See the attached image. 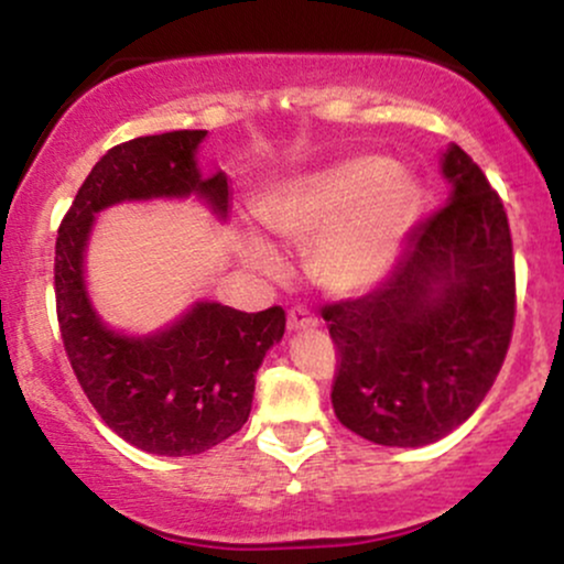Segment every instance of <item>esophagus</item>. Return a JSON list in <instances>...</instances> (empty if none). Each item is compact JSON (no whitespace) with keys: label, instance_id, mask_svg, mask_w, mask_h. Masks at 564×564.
<instances>
[{"label":"esophagus","instance_id":"esophagus-1","mask_svg":"<svg viewBox=\"0 0 564 564\" xmlns=\"http://www.w3.org/2000/svg\"><path fill=\"white\" fill-rule=\"evenodd\" d=\"M286 323H289V332H304V328L318 326V315L310 313V310L302 307V304H296V307L289 310Z\"/></svg>","mask_w":564,"mask_h":564}]
</instances>
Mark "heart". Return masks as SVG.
I'll list each match as a JSON object with an SVG mask.
<instances>
[{
  "mask_svg": "<svg viewBox=\"0 0 564 564\" xmlns=\"http://www.w3.org/2000/svg\"><path fill=\"white\" fill-rule=\"evenodd\" d=\"M419 191L384 159L358 156L323 166L283 185L262 219L275 236L310 243V275L332 294H360L390 275L416 217ZM262 273H278L275 251L249 246Z\"/></svg>",
  "mask_w": 564,
  "mask_h": 564,
  "instance_id": "heart-1",
  "label": "heart"
}]
</instances>
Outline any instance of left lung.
<instances>
[{
    "label": "left lung",
    "instance_id": "left-lung-1",
    "mask_svg": "<svg viewBox=\"0 0 564 564\" xmlns=\"http://www.w3.org/2000/svg\"><path fill=\"white\" fill-rule=\"evenodd\" d=\"M448 204L426 217L381 286L321 310L336 345L334 413L377 445L416 448L464 424L501 371L517 313L507 209L458 145Z\"/></svg>",
    "mask_w": 564,
    "mask_h": 564
}]
</instances>
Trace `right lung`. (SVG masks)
I'll return each mask as SVG.
<instances>
[{
  "mask_svg": "<svg viewBox=\"0 0 564 564\" xmlns=\"http://www.w3.org/2000/svg\"><path fill=\"white\" fill-rule=\"evenodd\" d=\"M204 134L180 129L113 145L82 183L55 241V310L70 368L102 422L159 456H193L236 435L249 419L257 368L286 328L278 304L241 313L200 302L166 332L132 339L102 326L89 307L82 260L95 212L187 193L228 212L225 174L200 177L196 170Z\"/></svg>",
  "mask_w": 564,
  "mask_h": 564,
  "instance_id": "obj_1",
  "label": "right lung"
}]
</instances>
